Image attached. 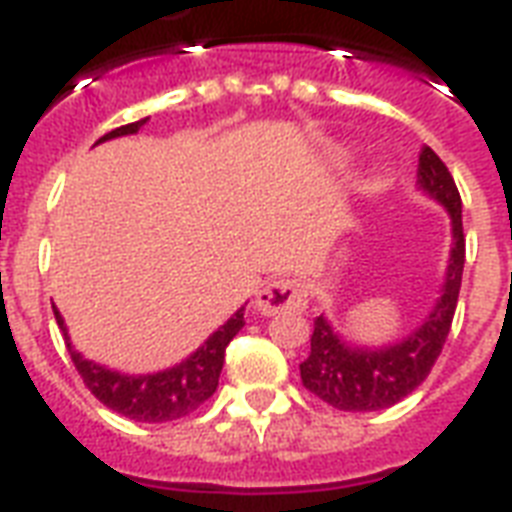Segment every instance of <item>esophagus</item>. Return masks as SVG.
Instances as JSON below:
<instances>
[{
    "instance_id": "34e87169",
    "label": "esophagus",
    "mask_w": 512,
    "mask_h": 512,
    "mask_svg": "<svg viewBox=\"0 0 512 512\" xmlns=\"http://www.w3.org/2000/svg\"><path fill=\"white\" fill-rule=\"evenodd\" d=\"M305 303H308V292H305L303 281L295 276H279L257 292L252 305L263 316H276L284 311H303Z\"/></svg>"
}]
</instances>
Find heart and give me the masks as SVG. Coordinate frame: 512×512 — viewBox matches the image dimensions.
<instances>
[{
    "instance_id": "heart-1",
    "label": "heart",
    "mask_w": 512,
    "mask_h": 512,
    "mask_svg": "<svg viewBox=\"0 0 512 512\" xmlns=\"http://www.w3.org/2000/svg\"><path fill=\"white\" fill-rule=\"evenodd\" d=\"M356 154V148H350V146H340L335 148V156L337 159H350V156Z\"/></svg>"
}]
</instances>
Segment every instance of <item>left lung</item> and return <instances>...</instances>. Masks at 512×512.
<instances>
[{
  "label": "left lung",
  "mask_w": 512,
  "mask_h": 512,
  "mask_svg": "<svg viewBox=\"0 0 512 512\" xmlns=\"http://www.w3.org/2000/svg\"><path fill=\"white\" fill-rule=\"evenodd\" d=\"M417 188L438 201L452 223L444 281L428 316L409 335L380 348L345 340L324 313L313 321L311 353L300 364V377L313 396L342 412H380L409 396L430 374L452 329L465 268L462 201L446 164L428 146L420 151Z\"/></svg>",
  "instance_id": "1"
}]
</instances>
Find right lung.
I'll return each instance as SVG.
<instances>
[{"mask_svg": "<svg viewBox=\"0 0 512 512\" xmlns=\"http://www.w3.org/2000/svg\"><path fill=\"white\" fill-rule=\"evenodd\" d=\"M146 122L148 119H140V122L108 132L95 146L106 143V140L124 138V135H138V130ZM55 321H58L60 332L66 337L68 353H71V361L82 374L84 385L92 390V396L98 398L100 404H106L108 409H114V412L124 414V417H130L135 422H170L191 414L193 409H199L217 390V380H220V372H223L225 348L244 327V308L233 313L223 327H217L180 364L146 374L116 372V369H108V366L84 358L74 348L71 337H68L66 321H63L58 308H55Z\"/></svg>", "mask_w": 512, "mask_h": 512, "instance_id": "1", "label": "right lung"}]
</instances>
